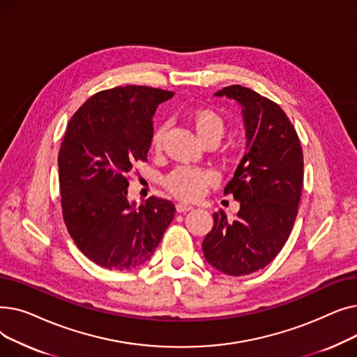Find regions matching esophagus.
I'll list each match as a JSON object with an SVG mask.
<instances>
[{"label":"esophagus","mask_w":357,"mask_h":357,"mask_svg":"<svg viewBox=\"0 0 357 357\" xmlns=\"http://www.w3.org/2000/svg\"><path fill=\"white\" fill-rule=\"evenodd\" d=\"M194 207H192V205L191 204H188V202H178L176 204V211L178 213H186V211H190V210H192Z\"/></svg>","instance_id":"1"}]
</instances>
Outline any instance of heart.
<instances>
[{"mask_svg":"<svg viewBox=\"0 0 357 357\" xmlns=\"http://www.w3.org/2000/svg\"><path fill=\"white\" fill-rule=\"evenodd\" d=\"M190 123L194 127L197 136L204 142H215L226 133V123L222 117L213 109H197L190 116ZM165 126H158L153 131L150 146L153 150H159L163 143ZM215 176L208 169L192 167V166H179L175 171L169 174L165 179L166 188L174 195L183 199H197L205 190L214 182Z\"/></svg>","mask_w":357,"mask_h":357,"instance_id":"heart-1","label":"heart"}]
</instances>
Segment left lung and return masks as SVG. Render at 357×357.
<instances>
[{
	"label": "left lung",
	"instance_id": "obj_1",
	"mask_svg": "<svg viewBox=\"0 0 357 357\" xmlns=\"http://www.w3.org/2000/svg\"><path fill=\"white\" fill-rule=\"evenodd\" d=\"M241 107L246 152L224 194L240 202L234 220L213 214L202 241L204 257L217 271L243 276L264 269L287 243L298 214L304 182L301 143L278 104L250 88L231 85L214 93Z\"/></svg>",
	"mask_w": 357,
	"mask_h": 357
}]
</instances>
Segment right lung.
<instances>
[{"mask_svg":"<svg viewBox=\"0 0 357 357\" xmlns=\"http://www.w3.org/2000/svg\"><path fill=\"white\" fill-rule=\"evenodd\" d=\"M174 92L117 86L92 96L70 119L58 158L62 214L75 245L109 271L150 259L174 220L175 205L128 201L127 175L146 160L159 104Z\"/></svg>","mask_w":357,"mask_h":357,"instance_id":"right-lung-1","label":"right lung"}]
</instances>
